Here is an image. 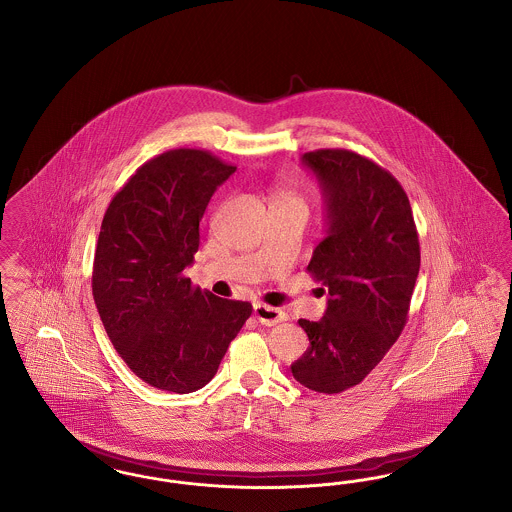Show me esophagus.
<instances>
[{"instance_id": "1", "label": "esophagus", "mask_w": 512, "mask_h": 512, "mask_svg": "<svg viewBox=\"0 0 512 512\" xmlns=\"http://www.w3.org/2000/svg\"><path fill=\"white\" fill-rule=\"evenodd\" d=\"M253 315H255V318H257L261 324H265V326H274V324H278V322H282V320L288 318V315H286L282 309L270 307V305H265V303H257V305L253 307Z\"/></svg>"}]
</instances>
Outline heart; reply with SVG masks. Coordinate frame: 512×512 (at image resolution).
Wrapping results in <instances>:
<instances>
[{
    "instance_id": "b5f03b06",
    "label": "heart",
    "mask_w": 512,
    "mask_h": 512,
    "mask_svg": "<svg viewBox=\"0 0 512 512\" xmlns=\"http://www.w3.org/2000/svg\"><path fill=\"white\" fill-rule=\"evenodd\" d=\"M276 201H297V203H301V199L293 194V192H290V190H280L276 194Z\"/></svg>"
}]
</instances>
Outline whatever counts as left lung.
Wrapping results in <instances>:
<instances>
[{"label":"left lung","mask_w":512,"mask_h":512,"mask_svg":"<svg viewBox=\"0 0 512 512\" xmlns=\"http://www.w3.org/2000/svg\"><path fill=\"white\" fill-rule=\"evenodd\" d=\"M301 161L317 174L328 220L307 270L330 299L318 322L299 320L311 345L292 374L332 395L361 384L401 336L420 244L409 197L391 172L349 149H315Z\"/></svg>","instance_id":"obj_1"}]
</instances>
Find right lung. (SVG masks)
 <instances>
[{
	"label": "right lung",
	"mask_w": 512,
	"mask_h": 512,
	"mask_svg": "<svg viewBox=\"0 0 512 512\" xmlns=\"http://www.w3.org/2000/svg\"><path fill=\"white\" fill-rule=\"evenodd\" d=\"M236 171L205 149L180 147L144 163L111 199L94 255L99 318L128 368L157 390L211 382L251 317V303L192 286L199 220Z\"/></svg>",
	"instance_id": "right-lung-1"
}]
</instances>
